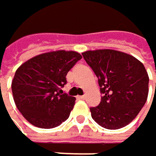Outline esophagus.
<instances>
[{
	"label": "esophagus",
	"mask_w": 156,
	"mask_h": 156,
	"mask_svg": "<svg viewBox=\"0 0 156 156\" xmlns=\"http://www.w3.org/2000/svg\"><path fill=\"white\" fill-rule=\"evenodd\" d=\"M78 99H81V100H85L86 99V95L84 94V95H78Z\"/></svg>",
	"instance_id": "34e87169"
}]
</instances>
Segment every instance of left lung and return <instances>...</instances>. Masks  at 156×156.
<instances>
[{
  "label": "left lung",
  "instance_id": "left-lung-1",
  "mask_svg": "<svg viewBox=\"0 0 156 156\" xmlns=\"http://www.w3.org/2000/svg\"><path fill=\"white\" fill-rule=\"evenodd\" d=\"M82 55L98 78L104 94L90 108L93 120L108 129H119L134 120L147 102L148 74L134 56L120 51H87Z\"/></svg>",
  "mask_w": 156,
  "mask_h": 156
}]
</instances>
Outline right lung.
Here are the masks:
<instances>
[{
	"mask_svg": "<svg viewBox=\"0 0 156 156\" xmlns=\"http://www.w3.org/2000/svg\"><path fill=\"white\" fill-rule=\"evenodd\" d=\"M82 58L74 51L44 52L21 64L15 72L11 89L23 117L41 129L60 126L69 117L76 98L61 89L69 69Z\"/></svg>",
	"mask_w": 156,
	"mask_h": 156,
	"instance_id": "add662e5",
	"label": "right lung"
}]
</instances>
